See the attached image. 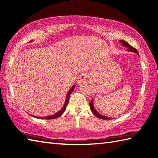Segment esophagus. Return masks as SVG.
<instances>
[{
	"instance_id": "esophagus-1",
	"label": "esophagus",
	"mask_w": 158,
	"mask_h": 158,
	"mask_svg": "<svg viewBox=\"0 0 158 158\" xmlns=\"http://www.w3.org/2000/svg\"><path fill=\"white\" fill-rule=\"evenodd\" d=\"M89 77L87 74H82L81 76H80L78 78L77 80V83L78 85L81 84H84L87 83V82H89Z\"/></svg>"
}]
</instances>
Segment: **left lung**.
<instances>
[{
    "instance_id": "8db88e82",
    "label": "left lung",
    "mask_w": 158,
    "mask_h": 158,
    "mask_svg": "<svg viewBox=\"0 0 158 158\" xmlns=\"http://www.w3.org/2000/svg\"><path fill=\"white\" fill-rule=\"evenodd\" d=\"M122 44V46H125L127 48V51H131V52H135V53H137V55H139V53H138V52L136 49H135V48H133V47L131 46V45L128 43H127L126 41H123V40H120L119 41ZM94 102H93V98L92 99V101H91V102L89 103V106H90V109L91 110H92V112H93V114H94L96 117H97L98 118H102V119H111L112 118H110V117H106V116L104 115H102L100 113L98 112L97 111H96V110L94 108Z\"/></svg>"
}]
</instances>
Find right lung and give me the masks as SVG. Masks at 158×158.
<instances>
[{
	"instance_id": "right-lung-1",
	"label": "right lung",
	"mask_w": 158,
	"mask_h": 158,
	"mask_svg": "<svg viewBox=\"0 0 158 158\" xmlns=\"http://www.w3.org/2000/svg\"><path fill=\"white\" fill-rule=\"evenodd\" d=\"M32 41H30V42H31ZM76 87V86H75V85H73L71 87V89L69 90V92L67 93V94H66V99H65V102H64V106L62 107V108L61 109L59 112H57V113H55V114H52V115H50V116H47V117H36V116H33L32 115L33 117H35L37 118H42V119H54V118H56L57 117H59L60 116L62 115V113L65 111V110L66 108V106H67L68 105V103H69V97H70V95L71 94V93L73 92V91L74 89V88Z\"/></svg>"
}]
</instances>
